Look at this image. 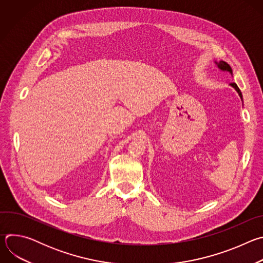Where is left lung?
I'll return each mask as SVG.
<instances>
[{"instance_id": "8db88e82", "label": "left lung", "mask_w": 263, "mask_h": 263, "mask_svg": "<svg viewBox=\"0 0 263 263\" xmlns=\"http://www.w3.org/2000/svg\"><path fill=\"white\" fill-rule=\"evenodd\" d=\"M215 64L217 65V67L220 69V70H223V71H229L231 74H232V68H231V66L227 63V62H224V61H215ZM232 87H234L235 88V90L238 92V95H239V97L242 99V95H241V91H240V89L238 88V86L236 85V83H231L230 84Z\"/></svg>"}]
</instances>
